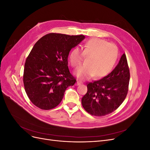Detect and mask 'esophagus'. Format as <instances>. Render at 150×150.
<instances>
[{
  "instance_id": "obj_1",
  "label": "esophagus",
  "mask_w": 150,
  "mask_h": 150,
  "mask_svg": "<svg viewBox=\"0 0 150 150\" xmlns=\"http://www.w3.org/2000/svg\"><path fill=\"white\" fill-rule=\"evenodd\" d=\"M82 84V82H81V81H77V83H76V86H79V85H80V84Z\"/></svg>"
}]
</instances>
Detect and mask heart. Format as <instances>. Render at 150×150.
I'll return each instance as SVG.
<instances>
[{"label": "heart", "instance_id": "heart-1", "mask_svg": "<svg viewBox=\"0 0 150 150\" xmlns=\"http://www.w3.org/2000/svg\"><path fill=\"white\" fill-rule=\"evenodd\" d=\"M119 56V50L115 44L99 38H92L84 44L81 52L78 47L71 50L69 60L71 66L79 67L86 57V65L79 68L76 75L81 79H88L94 76L102 78L114 69Z\"/></svg>", "mask_w": 150, "mask_h": 150}]
</instances>
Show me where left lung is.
Returning <instances> with one entry per match:
<instances>
[{"label":"left lung","mask_w":150,"mask_h":150,"mask_svg":"<svg viewBox=\"0 0 150 150\" xmlns=\"http://www.w3.org/2000/svg\"><path fill=\"white\" fill-rule=\"evenodd\" d=\"M129 69L126 54L121 56L118 64L103 78L87 84L88 92L81 103L90 115L103 116L115 111L125 99L128 91Z\"/></svg>","instance_id":"8db88e82"}]
</instances>
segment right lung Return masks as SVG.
<instances>
[{"label":"right lung","instance_id":"right-lung-1","mask_svg":"<svg viewBox=\"0 0 150 150\" xmlns=\"http://www.w3.org/2000/svg\"><path fill=\"white\" fill-rule=\"evenodd\" d=\"M84 38L83 35L50 33L34 44L25 60L23 82L35 106L44 110L54 108L61 102L67 88L75 84L67 57L71 49Z\"/></svg>","mask_w":150,"mask_h":150}]
</instances>
